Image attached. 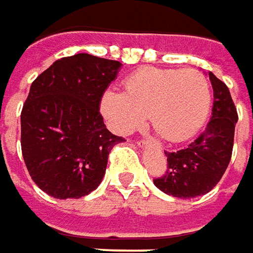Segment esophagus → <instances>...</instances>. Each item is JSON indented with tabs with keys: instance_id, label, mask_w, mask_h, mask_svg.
Instances as JSON below:
<instances>
[{
	"instance_id": "esophagus-1",
	"label": "esophagus",
	"mask_w": 253,
	"mask_h": 253,
	"mask_svg": "<svg viewBox=\"0 0 253 253\" xmlns=\"http://www.w3.org/2000/svg\"><path fill=\"white\" fill-rule=\"evenodd\" d=\"M136 144H138V147H142V148H144L148 142H147L145 139H141V141H136Z\"/></svg>"
}]
</instances>
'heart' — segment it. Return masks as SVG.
<instances>
[{
  "label": "heart",
  "mask_w": 253,
  "mask_h": 253,
  "mask_svg": "<svg viewBox=\"0 0 253 253\" xmlns=\"http://www.w3.org/2000/svg\"><path fill=\"white\" fill-rule=\"evenodd\" d=\"M211 87L205 73L194 69L147 66L125 79V92L109 89L100 99V112L118 134H131L147 115L164 141L193 136L208 119Z\"/></svg>",
  "instance_id": "obj_1"
}]
</instances>
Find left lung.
<instances>
[{
	"label": "left lung",
	"mask_w": 253,
	"mask_h": 253,
	"mask_svg": "<svg viewBox=\"0 0 253 253\" xmlns=\"http://www.w3.org/2000/svg\"><path fill=\"white\" fill-rule=\"evenodd\" d=\"M213 87V108L205 131L186 148L166 153L169 170L154 180L163 193L191 199L206 194L225 174L229 166L238 114L230 92L223 82L209 72Z\"/></svg>",
	"instance_id": "left-lung-1"
}]
</instances>
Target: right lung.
Instances as JSON below:
<instances>
[{
  "label": "right lung",
  "instance_id": "1",
  "mask_svg": "<svg viewBox=\"0 0 253 253\" xmlns=\"http://www.w3.org/2000/svg\"><path fill=\"white\" fill-rule=\"evenodd\" d=\"M122 63L87 53L56 60L30 87L21 150L33 181L56 199H81L100 184L121 136L108 131L100 99Z\"/></svg>",
  "mask_w": 253,
  "mask_h": 253
}]
</instances>
